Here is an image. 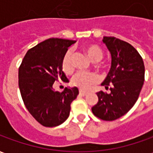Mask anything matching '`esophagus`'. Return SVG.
Segmentation results:
<instances>
[{"label": "esophagus", "mask_w": 153, "mask_h": 153, "mask_svg": "<svg viewBox=\"0 0 153 153\" xmlns=\"http://www.w3.org/2000/svg\"><path fill=\"white\" fill-rule=\"evenodd\" d=\"M87 94H88V92H85V91H83V90H79V95L81 96H86Z\"/></svg>", "instance_id": "esophagus-1"}]
</instances>
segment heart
I'll return each instance as SVG.
<instances>
[{"mask_svg": "<svg viewBox=\"0 0 153 153\" xmlns=\"http://www.w3.org/2000/svg\"><path fill=\"white\" fill-rule=\"evenodd\" d=\"M84 50L89 56L91 60L97 62L99 61L102 58V51L99 47L93 45L88 44L84 47ZM61 69L65 74H70L74 70L73 61H72V51L68 50L64 54L60 63ZM99 79L98 75L92 72H83L79 71L77 72L71 79V84L73 86L79 88L81 90H87L93 84L96 83Z\"/></svg>", "mask_w": 153, "mask_h": 153, "instance_id": "1", "label": "heart"}]
</instances>
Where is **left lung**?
Listing matches in <instances>:
<instances>
[{"label": "left lung", "mask_w": 153, "mask_h": 153, "mask_svg": "<svg viewBox=\"0 0 153 153\" xmlns=\"http://www.w3.org/2000/svg\"><path fill=\"white\" fill-rule=\"evenodd\" d=\"M111 56V66L102 85L110 93H97L98 102L92 107L95 116L111 121L121 117L134 106L144 82V64L138 51L125 41L104 37Z\"/></svg>", "instance_id": "obj_1"}]
</instances>
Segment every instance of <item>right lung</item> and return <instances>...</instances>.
Returning a JSON list of instances; mask_svg holds the SVG:
<instances>
[{"label": "right lung", "instance_id": "right-lung-1", "mask_svg": "<svg viewBox=\"0 0 153 153\" xmlns=\"http://www.w3.org/2000/svg\"><path fill=\"white\" fill-rule=\"evenodd\" d=\"M75 41L49 38L27 51L19 69V87L26 108L46 127L60 125L70 115V104L79 94L76 87L63 92L53 89L58 80L68 83L60 63Z\"/></svg>", "mask_w": 153, "mask_h": 153}]
</instances>
